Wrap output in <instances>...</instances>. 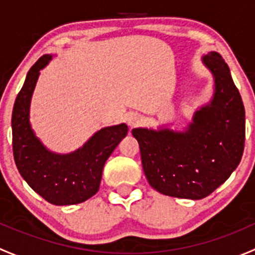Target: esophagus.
<instances>
[{"mask_svg": "<svg viewBox=\"0 0 255 255\" xmlns=\"http://www.w3.org/2000/svg\"><path fill=\"white\" fill-rule=\"evenodd\" d=\"M140 121H142V118H140V116L137 115V113H129V115L127 116V122L130 127L137 126Z\"/></svg>", "mask_w": 255, "mask_h": 255, "instance_id": "obj_1", "label": "esophagus"}]
</instances>
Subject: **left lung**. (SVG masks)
I'll return each instance as SVG.
<instances>
[{"mask_svg":"<svg viewBox=\"0 0 255 255\" xmlns=\"http://www.w3.org/2000/svg\"><path fill=\"white\" fill-rule=\"evenodd\" d=\"M202 60L215 76V96L195 113L187 130H132L146 180L166 196L204 199L231 176L243 155L246 111L230 68L216 51Z\"/></svg>","mask_w":255,"mask_h":255,"instance_id":"left-lung-1","label":"left lung"}]
</instances>
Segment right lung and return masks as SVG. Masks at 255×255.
<instances>
[{"label":"right lung","instance_id":"right-lung-1","mask_svg":"<svg viewBox=\"0 0 255 255\" xmlns=\"http://www.w3.org/2000/svg\"><path fill=\"white\" fill-rule=\"evenodd\" d=\"M51 59L43 55L28 71L12 112V146L19 174L45 201L58 206L86 201L99 191L105 163L127 135L122 125L102 128L79 150L59 155L47 150L29 125V104L39 70Z\"/></svg>","mask_w":255,"mask_h":255}]
</instances>
